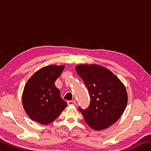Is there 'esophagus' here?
<instances>
[{
  "instance_id": "1",
  "label": "esophagus",
  "mask_w": 151,
  "mask_h": 151,
  "mask_svg": "<svg viewBox=\"0 0 151 151\" xmlns=\"http://www.w3.org/2000/svg\"><path fill=\"white\" fill-rule=\"evenodd\" d=\"M67 104L68 105H75L76 104V101H67Z\"/></svg>"
}]
</instances>
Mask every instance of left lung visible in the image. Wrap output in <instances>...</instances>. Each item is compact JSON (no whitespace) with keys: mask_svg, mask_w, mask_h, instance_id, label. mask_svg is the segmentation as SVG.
<instances>
[{"mask_svg":"<svg viewBox=\"0 0 151 151\" xmlns=\"http://www.w3.org/2000/svg\"><path fill=\"white\" fill-rule=\"evenodd\" d=\"M75 69L90 94L88 109L78 108L86 124L95 131L112 126L121 116L127 104V92L123 83L103 66L79 65Z\"/></svg>","mask_w":151,"mask_h":151,"instance_id":"1","label":"left lung"}]
</instances>
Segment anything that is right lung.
<instances>
[{
    "label": "right lung",
    "instance_id": "add662e5",
    "mask_svg": "<svg viewBox=\"0 0 151 151\" xmlns=\"http://www.w3.org/2000/svg\"><path fill=\"white\" fill-rule=\"evenodd\" d=\"M65 65H48L37 70L27 82L22 101L25 112L32 121L46 125L52 122L67 103L60 97L55 83Z\"/></svg>",
    "mask_w": 151,
    "mask_h": 151
}]
</instances>
